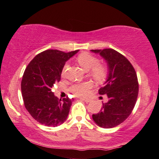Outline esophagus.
I'll return each mask as SVG.
<instances>
[{
  "label": "esophagus",
  "mask_w": 159,
  "mask_h": 159,
  "mask_svg": "<svg viewBox=\"0 0 159 159\" xmlns=\"http://www.w3.org/2000/svg\"><path fill=\"white\" fill-rule=\"evenodd\" d=\"M81 99H82V100L83 101H84L85 102H89L91 101V99H88V98H81Z\"/></svg>",
  "instance_id": "obj_1"
}]
</instances>
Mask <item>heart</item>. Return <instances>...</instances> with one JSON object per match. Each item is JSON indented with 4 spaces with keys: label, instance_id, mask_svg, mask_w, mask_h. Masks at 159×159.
Masks as SVG:
<instances>
[{
    "label": "heart",
    "instance_id": "obj_1",
    "mask_svg": "<svg viewBox=\"0 0 159 159\" xmlns=\"http://www.w3.org/2000/svg\"><path fill=\"white\" fill-rule=\"evenodd\" d=\"M77 61L79 65L86 70H89L90 76L97 81H102L106 78L107 68L104 64L100 63L99 59L89 53H82L78 55ZM69 65L65 64L63 67L62 75H65ZM93 86L91 81H86L83 83H76L69 88V91L76 96H85Z\"/></svg>",
    "mask_w": 159,
    "mask_h": 159
}]
</instances>
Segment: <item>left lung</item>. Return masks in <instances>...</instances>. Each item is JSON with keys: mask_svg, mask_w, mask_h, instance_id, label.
Instances as JSON below:
<instances>
[{"mask_svg": "<svg viewBox=\"0 0 159 159\" xmlns=\"http://www.w3.org/2000/svg\"><path fill=\"white\" fill-rule=\"evenodd\" d=\"M107 61L109 74L99 94H106L108 101L102 103L100 111L93 114L97 125L102 128L115 127L124 122L134 109L139 92L136 71L124 55L113 48L92 50Z\"/></svg>", "mask_w": 159, "mask_h": 159, "instance_id": "1", "label": "left lung"}]
</instances>
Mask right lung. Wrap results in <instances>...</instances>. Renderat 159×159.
<instances>
[{"label": "right lung", "instance_id": "right-lung-1", "mask_svg": "<svg viewBox=\"0 0 159 159\" xmlns=\"http://www.w3.org/2000/svg\"><path fill=\"white\" fill-rule=\"evenodd\" d=\"M78 50L64 52L46 50L37 54L27 65L21 82L25 108L40 124L57 126L67 119L72 99L55 97L51 89L60 82L63 67Z\"/></svg>", "mask_w": 159, "mask_h": 159}]
</instances>
